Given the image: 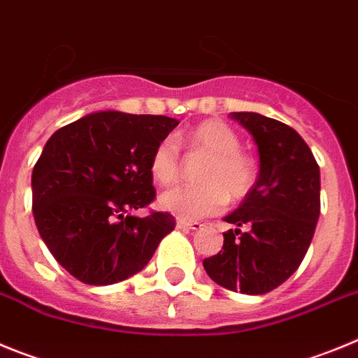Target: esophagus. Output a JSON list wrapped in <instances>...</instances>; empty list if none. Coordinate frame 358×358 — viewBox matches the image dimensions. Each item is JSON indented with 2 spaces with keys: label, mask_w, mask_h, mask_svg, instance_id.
Listing matches in <instances>:
<instances>
[{
  "label": "esophagus",
  "mask_w": 358,
  "mask_h": 358,
  "mask_svg": "<svg viewBox=\"0 0 358 358\" xmlns=\"http://www.w3.org/2000/svg\"><path fill=\"white\" fill-rule=\"evenodd\" d=\"M176 227L178 228H185V230H199L203 227L199 221H189V219H178L176 221Z\"/></svg>",
  "instance_id": "1"
}]
</instances>
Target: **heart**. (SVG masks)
Listing matches in <instances>:
<instances>
[{
	"instance_id": "obj_1",
	"label": "heart",
	"mask_w": 358,
	"mask_h": 358,
	"mask_svg": "<svg viewBox=\"0 0 358 358\" xmlns=\"http://www.w3.org/2000/svg\"><path fill=\"white\" fill-rule=\"evenodd\" d=\"M192 153H203L208 162L199 171L201 185L175 187L160 196V207L180 219H201L241 201L257 182L255 160L241 151V139L227 123L203 121L183 137ZM150 173L160 185H173L180 176V153L173 139L160 141L150 159Z\"/></svg>"
}]
</instances>
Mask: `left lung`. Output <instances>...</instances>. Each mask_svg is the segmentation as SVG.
Wrapping results in <instances>:
<instances>
[{
    "instance_id": "1",
    "label": "left lung",
    "mask_w": 358,
    "mask_h": 358,
    "mask_svg": "<svg viewBox=\"0 0 358 358\" xmlns=\"http://www.w3.org/2000/svg\"><path fill=\"white\" fill-rule=\"evenodd\" d=\"M255 139V187L224 221L223 250L203 260L207 275L230 291L266 294L296 271L320 217V166L294 128L255 112H231Z\"/></svg>"
}]
</instances>
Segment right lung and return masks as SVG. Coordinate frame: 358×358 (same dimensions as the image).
I'll return each instance as SVG.
<instances>
[{"label":"right lung","instance_id":"right-lung-1","mask_svg":"<svg viewBox=\"0 0 358 358\" xmlns=\"http://www.w3.org/2000/svg\"><path fill=\"white\" fill-rule=\"evenodd\" d=\"M178 121L167 115L96 112L55 131L31 173L37 230L60 266L89 285L139 273L176 221L131 210L157 198L150 159Z\"/></svg>","mask_w":358,"mask_h":358}]
</instances>
